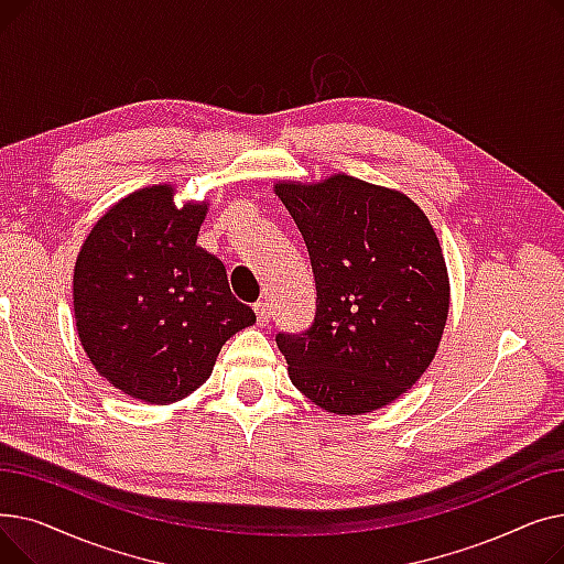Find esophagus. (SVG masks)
<instances>
[{"instance_id": "34e87169", "label": "esophagus", "mask_w": 564, "mask_h": 564, "mask_svg": "<svg viewBox=\"0 0 564 564\" xmlns=\"http://www.w3.org/2000/svg\"><path fill=\"white\" fill-rule=\"evenodd\" d=\"M253 311H256V319H258L260 327H264V324H270V306H267L264 302H258L253 306Z\"/></svg>"}]
</instances>
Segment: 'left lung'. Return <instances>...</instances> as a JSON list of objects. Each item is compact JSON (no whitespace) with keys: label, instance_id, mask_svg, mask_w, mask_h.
<instances>
[{"label":"left lung","instance_id":"8db88e82","mask_svg":"<svg viewBox=\"0 0 564 564\" xmlns=\"http://www.w3.org/2000/svg\"><path fill=\"white\" fill-rule=\"evenodd\" d=\"M315 279V319L276 334L288 375L308 400L359 416L400 398L432 364L451 283L436 232L404 194L345 173L279 183Z\"/></svg>","mask_w":564,"mask_h":564}]
</instances>
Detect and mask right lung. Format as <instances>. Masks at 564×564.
Returning <instances> with one entry per match:
<instances>
[{
  "label": "right lung",
  "mask_w": 564,
  "mask_h": 564,
  "mask_svg": "<svg viewBox=\"0 0 564 564\" xmlns=\"http://www.w3.org/2000/svg\"><path fill=\"white\" fill-rule=\"evenodd\" d=\"M207 203L173 205V187L132 192L88 232L73 306L86 357L121 393L169 404L210 377L221 345L256 322L219 258L196 247Z\"/></svg>",
  "instance_id": "obj_1"
}]
</instances>
